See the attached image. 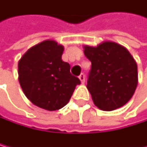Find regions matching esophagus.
Segmentation results:
<instances>
[{"label": "esophagus", "instance_id": "34e87169", "mask_svg": "<svg viewBox=\"0 0 147 147\" xmlns=\"http://www.w3.org/2000/svg\"><path fill=\"white\" fill-rule=\"evenodd\" d=\"M79 79H80V81H81V83L84 84V83L85 82V75H84V74H81L79 75Z\"/></svg>", "mask_w": 147, "mask_h": 147}]
</instances>
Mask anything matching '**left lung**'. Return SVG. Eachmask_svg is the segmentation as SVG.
Segmentation results:
<instances>
[{
  "label": "left lung",
  "mask_w": 147,
  "mask_h": 147,
  "mask_svg": "<svg viewBox=\"0 0 147 147\" xmlns=\"http://www.w3.org/2000/svg\"><path fill=\"white\" fill-rule=\"evenodd\" d=\"M92 66L87 80L94 104L103 111L120 108L135 94L138 83L137 64L128 50L114 42L96 47L84 45Z\"/></svg>",
  "instance_id": "left-lung-1"
}]
</instances>
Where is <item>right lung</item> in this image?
Listing matches in <instances>:
<instances>
[{"mask_svg": "<svg viewBox=\"0 0 147 147\" xmlns=\"http://www.w3.org/2000/svg\"><path fill=\"white\" fill-rule=\"evenodd\" d=\"M63 46L53 40L32 46L18 63L19 82L33 105L48 111L66 105L79 78L70 73V64L62 60Z\"/></svg>", "mask_w": 147, "mask_h": 147, "instance_id": "obj_1", "label": "right lung"}]
</instances>
